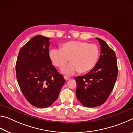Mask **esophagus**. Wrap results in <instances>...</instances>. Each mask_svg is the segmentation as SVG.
Masks as SVG:
<instances>
[{
	"instance_id": "34e87169",
	"label": "esophagus",
	"mask_w": 133,
	"mask_h": 133,
	"mask_svg": "<svg viewBox=\"0 0 133 133\" xmlns=\"http://www.w3.org/2000/svg\"><path fill=\"white\" fill-rule=\"evenodd\" d=\"M64 78L66 80H68L70 78V77H69V76H64Z\"/></svg>"
}]
</instances>
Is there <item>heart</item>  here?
<instances>
[{
    "label": "heart",
    "mask_w": 133,
    "mask_h": 133,
    "mask_svg": "<svg viewBox=\"0 0 133 133\" xmlns=\"http://www.w3.org/2000/svg\"><path fill=\"white\" fill-rule=\"evenodd\" d=\"M100 50L96 44L80 41H69L62 45V49L53 48L49 56L53 64L60 67L68 61L71 63L60 69L62 73L72 75L79 71L84 73L93 69L97 62Z\"/></svg>",
    "instance_id": "heart-1"
}]
</instances>
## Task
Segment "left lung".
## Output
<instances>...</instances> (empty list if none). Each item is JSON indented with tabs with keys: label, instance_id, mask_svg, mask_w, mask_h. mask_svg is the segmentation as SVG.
Wrapping results in <instances>:
<instances>
[{
	"label": "left lung",
	"instance_id": "1",
	"mask_svg": "<svg viewBox=\"0 0 133 133\" xmlns=\"http://www.w3.org/2000/svg\"><path fill=\"white\" fill-rule=\"evenodd\" d=\"M101 46V53L96 66L88 73L75 78L77 83L76 96L87 107L102 105L109 97L116 82L118 67L116 53L104 40L96 38Z\"/></svg>",
	"mask_w": 133,
	"mask_h": 133
}]
</instances>
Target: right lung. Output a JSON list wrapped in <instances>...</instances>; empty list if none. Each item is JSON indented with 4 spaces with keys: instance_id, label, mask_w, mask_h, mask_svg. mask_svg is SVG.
Instances as JSON below:
<instances>
[{
    "instance_id": "1",
    "label": "right lung",
    "mask_w": 133,
    "mask_h": 133,
    "mask_svg": "<svg viewBox=\"0 0 133 133\" xmlns=\"http://www.w3.org/2000/svg\"><path fill=\"white\" fill-rule=\"evenodd\" d=\"M50 39L37 35L21 49L16 64V78L29 103L46 108L57 100L64 78L49 56Z\"/></svg>"
}]
</instances>
